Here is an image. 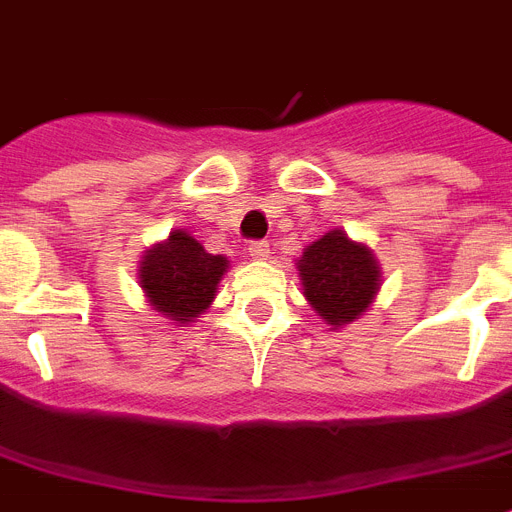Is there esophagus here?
<instances>
[{"label":"esophagus","instance_id":"1","mask_svg":"<svg viewBox=\"0 0 512 512\" xmlns=\"http://www.w3.org/2000/svg\"><path fill=\"white\" fill-rule=\"evenodd\" d=\"M248 256H253V259H266L269 256V243L266 240H251L248 243Z\"/></svg>","mask_w":512,"mask_h":512}]
</instances>
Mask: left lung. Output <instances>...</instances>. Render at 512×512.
Here are the masks:
<instances>
[{
	"label": "left lung",
	"instance_id": "8db88e82",
	"mask_svg": "<svg viewBox=\"0 0 512 512\" xmlns=\"http://www.w3.org/2000/svg\"><path fill=\"white\" fill-rule=\"evenodd\" d=\"M305 298L331 326H342L368 310L378 292V261L362 243L331 230L305 248L300 259Z\"/></svg>",
	"mask_w": 512,
	"mask_h": 512
}]
</instances>
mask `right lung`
<instances>
[{"label":"right lung","instance_id":"1","mask_svg":"<svg viewBox=\"0 0 512 512\" xmlns=\"http://www.w3.org/2000/svg\"><path fill=\"white\" fill-rule=\"evenodd\" d=\"M225 269V256L207 253L202 243L176 230L165 243L147 251L139 279L163 316L186 323L209 308Z\"/></svg>","mask_w":512,"mask_h":512}]
</instances>
